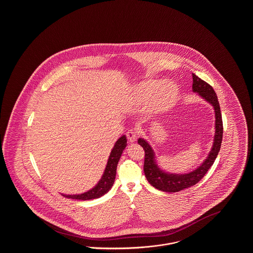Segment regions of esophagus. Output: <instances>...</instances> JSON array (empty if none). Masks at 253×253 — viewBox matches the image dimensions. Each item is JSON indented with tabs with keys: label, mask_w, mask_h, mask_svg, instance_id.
I'll use <instances>...</instances> for the list:
<instances>
[{
	"label": "esophagus",
	"mask_w": 253,
	"mask_h": 253,
	"mask_svg": "<svg viewBox=\"0 0 253 253\" xmlns=\"http://www.w3.org/2000/svg\"><path fill=\"white\" fill-rule=\"evenodd\" d=\"M126 135H127V138H128V140H129L130 142H134V141H136V139H137L138 133H137V132H136L134 129H131L130 131L127 132Z\"/></svg>",
	"instance_id": "esophagus-1"
}]
</instances>
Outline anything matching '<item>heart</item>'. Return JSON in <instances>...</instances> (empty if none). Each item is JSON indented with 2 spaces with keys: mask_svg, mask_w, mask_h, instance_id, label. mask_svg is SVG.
Segmentation results:
<instances>
[{
  "mask_svg": "<svg viewBox=\"0 0 253 253\" xmlns=\"http://www.w3.org/2000/svg\"><path fill=\"white\" fill-rule=\"evenodd\" d=\"M179 97V88L171 81L147 80L132 85L129 91L131 105L145 107L149 115H159L174 106Z\"/></svg>",
  "mask_w": 253,
  "mask_h": 253,
  "instance_id": "obj_1",
  "label": "heart"
}]
</instances>
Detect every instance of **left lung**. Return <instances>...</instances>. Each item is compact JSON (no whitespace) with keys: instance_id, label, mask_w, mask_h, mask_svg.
<instances>
[{"instance_id":"1","label":"left lung","mask_w":253,"mask_h":253,"mask_svg":"<svg viewBox=\"0 0 253 253\" xmlns=\"http://www.w3.org/2000/svg\"><path fill=\"white\" fill-rule=\"evenodd\" d=\"M193 91L194 93H198V95L203 97L206 101L211 103L213 106L215 113V133L213 144L209 156L198 168L191 172L182 174L166 172L158 167L156 161V155L151 145L143 138H138L137 140L138 144L144 149L143 168L145 176L153 187L162 192L177 193L198 183L204 177L209 169L212 166L221 148L223 137V121L216 93L211 85L198 78L195 74H193Z\"/></svg>"}]
</instances>
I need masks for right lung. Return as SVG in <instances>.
<instances>
[{"label": "right lung", "instance_id": "obj_1", "mask_svg": "<svg viewBox=\"0 0 253 253\" xmlns=\"http://www.w3.org/2000/svg\"><path fill=\"white\" fill-rule=\"evenodd\" d=\"M126 145H127L126 135H122L118 139V141L116 142L114 148L111 151L108 162H107L106 168L104 169L101 179L98 181V183L93 189H91L90 191H88L86 193H82V194H73V195L62 194V195L64 197L71 198V199L91 200V199H96L98 197H101L105 193H108L115 182L116 173H117V166H118V163L120 161L122 152L125 149Z\"/></svg>", "mask_w": 253, "mask_h": 253}]
</instances>
